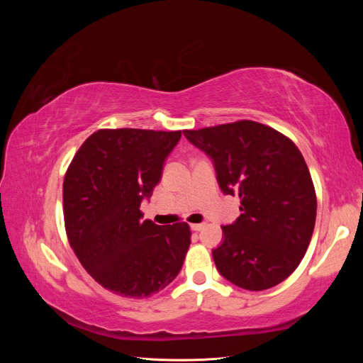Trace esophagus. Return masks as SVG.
<instances>
[{
    "label": "esophagus",
    "instance_id": "1",
    "mask_svg": "<svg viewBox=\"0 0 363 363\" xmlns=\"http://www.w3.org/2000/svg\"><path fill=\"white\" fill-rule=\"evenodd\" d=\"M191 228L194 230V232H200V230L204 228V225H203V224H192Z\"/></svg>",
    "mask_w": 363,
    "mask_h": 363
}]
</instances>
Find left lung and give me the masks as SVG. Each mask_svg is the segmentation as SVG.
Masks as SVG:
<instances>
[{
    "instance_id": "obj_1",
    "label": "left lung",
    "mask_w": 363,
    "mask_h": 363,
    "mask_svg": "<svg viewBox=\"0 0 363 363\" xmlns=\"http://www.w3.org/2000/svg\"><path fill=\"white\" fill-rule=\"evenodd\" d=\"M213 160L219 188L238 195L240 216L213 250L218 271L248 291H265L300 265L312 239L316 194L300 150L256 121L183 130Z\"/></svg>"
}]
</instances>
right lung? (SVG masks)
Returning <instances> with one entry per match:
<instances>
[{
  "instance_id": "right-lung-1",
  "label": "right lung",
  "mask_w": 363,
  "mask_h": 363,
  "mask_svg": "<svg viewBox=\"0 0 363 363\" xmlns=\"http://www.w3.org/2000/svg\"><path fill=\"white\" fill-rule=\"evenodd\" d=\"M182 131L101 128L75 152L63 180L69 245L113 294L145 298L177 277L191 245L188 223L142 221L140 203L162 177Z\"/></svg>"
}]
</instances>
